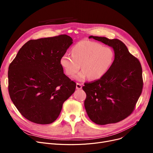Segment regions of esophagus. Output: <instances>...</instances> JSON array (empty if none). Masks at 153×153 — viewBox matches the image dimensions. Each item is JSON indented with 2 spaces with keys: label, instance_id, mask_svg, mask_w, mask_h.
<instances>
[{
  "label": "esophagus",
  "instance_id": "1",
  "mask_svg": "<svg viewBox=\"0 0 153 153\" xmlns=\"http://www.w3.org/2000/svg\"><path fill=\"white\" fill-rule=\"evenodd\" d=\"M82 84H79V83H77L76 84V89H82Z\"/></svg>",
  "mask_w": 153,
  "mask_h": 153
}]
</instances>
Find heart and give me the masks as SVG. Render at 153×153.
Returning a JSON list of instances; mask_svg holds the SVG:
<instances>
[{"label": "heart", "mask_w": 153, "mask_h": 153, "mask_svg": "<svg viewBox=\"0 0 153 153\" xmlns=\"http://www.w3.org/2000/svg\"><path fill=\"white\" fill-rule=\"evenodd\" d=\"M114 59V53L110 48L102 46L94 42H82L72 49V55L64 54L60 64L68 76L75 74L81 66L82 70L74 76L77 81H83L100 79L109 69Z\"/></svg>", "instance_id": "b5f03b06"}]
</instances>
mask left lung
I'll return each mask as SVG.
<instances>
[{"label":"left lung","instance_id":"8db88e82","mask_svg":"<svg viewBox=\"0 0 153 153\" xmlns=\"http://www.w3.org/2000/svg\"><path fill=\"white\" fill-rule=\"evenodd\" d=\"M113 48L115 58L106 74L82 87L87 95L84 106L89 118L97 125L115 123L129 116L143 89L139 60L118 39L90 36Z\"/></svg>","mask_w":153,"mask_h":153}]
</instances>
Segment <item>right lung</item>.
<instances>
[{
  "instance_id": "obj_1",
  "label": "right lung",
  "mask_w": 153,
  "mask_h": 153,
  "mask_svg": "<svg viewBox=\"0 0 153 153\" xmlns=\"http://www.w3.org/2000/svg\"><path fill=\"white\" fill-rule=\"evenodd\" d=\"M73 43L66 35L31 39L10 63L8 78L10 99L20 114L37 124L59 117L62 104L76 84L64 74L60 59Z\"/></svg>"
}]
</instances>
